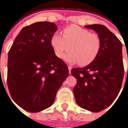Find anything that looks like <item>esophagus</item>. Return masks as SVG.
<instances>
[{
	"label": "esophagus",
	"instance_id": "obj_1",
	"mask_svg": "<svg viewBox=\"0 0 128 128\" xmlns=\"http://www.w3.org/2000/svg\"><path fill=\"white\" fill-rule=\"evenodd\" d=\"M71 69H72V68H71L70 66H68V71H69V74L71 73Z\"/></svg>",
	"mask_w": 128,
	"mask_h": 128
}]
</instances>
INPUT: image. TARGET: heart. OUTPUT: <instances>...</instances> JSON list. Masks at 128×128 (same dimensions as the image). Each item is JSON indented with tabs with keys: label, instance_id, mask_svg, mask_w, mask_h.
<instances>
[{
	"label": "heart",
	"instance_id": "b5f03b06",
	"mask_svg": "<svg viewBox=\"0 0 128 128\" xmlns=\"http://www.w3.org/2000/svg\"><path fill=\"white\" fill-rule=\"evenodd\" d=\"M51 45L54 54L70 63H77L80 66H86L98 57L102 47L99 36L76 25L69 26L63 30V36L54 33L51 38Z\"/></svg>",
	"mask_w": 128,
	"mask_h": 128
}]
</instances>
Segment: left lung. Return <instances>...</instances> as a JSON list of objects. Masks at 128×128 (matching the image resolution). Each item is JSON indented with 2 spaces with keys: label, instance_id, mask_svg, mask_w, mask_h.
Instances as JSON below:
<instances>
[{
  "label": "left lung",
  "instance_id": "left-lung-1",
  "mask_svg": "<svg viewBox=\"0 0 128 128\" xmlns=\"http://www.w3.org/2000/svg\"><path fill=\"white\" fill-rule=\"evenodd\" d=\"M85 27L98 33L102 47L98 57L89 65L71 70L76 79L74 93L78 106L98 112L108 107L121 90L124 73L122 43L105 26L93 24Z\"/></svg>",
  "mask_w": 128,
  "mask_h": 128
}]
</instances>
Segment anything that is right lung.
Wrapping results in <instances>:
<instances>
[{
	"label": "right lung",
	"instance_id": "obj_1",
	"mask_svg": "<svg viewBox=\"0 0 128 128\" xmlns=\"http://www.w3.org/2000/svg\"><path fill=\"white\" fill-rule=\"evenodd\" d=\"M57 26L37 22L23 27L8 52L7 86L14 101L30 112L50 107L69 71L52 48Z\"/></svg>",
	"mask_w": 128,
	"mask_h": 128
}]
</instances>
